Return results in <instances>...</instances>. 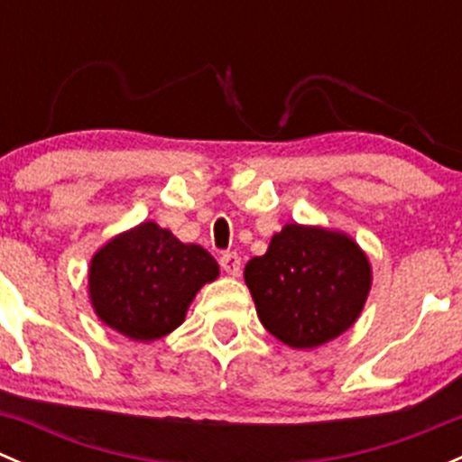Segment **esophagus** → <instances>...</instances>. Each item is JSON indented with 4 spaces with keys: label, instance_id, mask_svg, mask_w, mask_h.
Returning <instances> with one entry per match:
<instances>
[{
    "label": "esophagus",
    "instance_id": "obj_1",
    "mask_svg": "<svg viewBox=\"0 0 462 462\" xmlns=\"http://www.w3.org/2000/svg\"><path fill=\"white\" fill-rule=\"evenodd\" d=\"M221 268L226 270L227 274H230V277H239V273H241V257L236 253H223L221 254Z\"/></svg>",
    "mask_w": 462,
    "mask_h": 462
}]
</instances>
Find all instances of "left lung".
<instances>
[{
	"instance_id": "left-lung-1",
	"label": "left lung",
	"mask_w": 462,
	"mask_h": 462,
	"mask_svg": "<svg viewBox=\"0 0 462 462\" xmlns=\"http://www.w3.org/2000/svg\"><path fill=\"white\" fill-rule=\"evenodd\" d=\"M261 324L291 348H315L360 318L371 263L348 235L288 223L244 270Z\"/></svg>"
}]
</instances>
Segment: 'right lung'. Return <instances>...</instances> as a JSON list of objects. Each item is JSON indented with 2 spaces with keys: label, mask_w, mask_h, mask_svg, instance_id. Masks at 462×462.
<instances>
[{
  "label": "right lung",
  "mask_w": 462,
  "mask_h": 462,
  "mask_svg": "<svg viewBox=\"0 0 462 462\" xmlns=\"http://www.w3.org/2000/svg\"><path fill=\"white\" fill-rule=\"evenodd\" d=\"M217 277L218 263L208 250L144 221L93 254L88 297L109 328L153 342L183 324L197 292Z\"/></svg>",
  "instance_id": "obj_1"
}]
</instances>
